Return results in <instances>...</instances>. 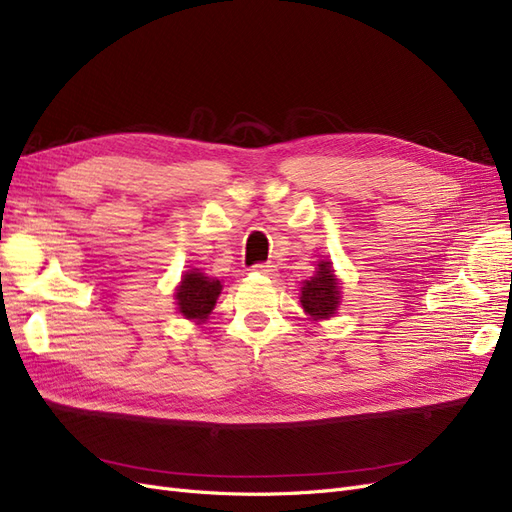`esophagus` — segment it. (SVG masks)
<instances>
[{"instance_id": "esophagus-1", "label": "esophagus", "mask_w": 512, "mask_h": 512, "mask_svg": "<svg viewBox=\"0 0 512 512\" xmlns=\"http://www.w3.org/2000/svg\"><path fill=\"white\" fill-rule=\"evenodd\" d=\"M253 272H259V274H268V276H272L276 270H274V266H270V263H255V266L251 268Z\"/></svg>"}]
</instances>
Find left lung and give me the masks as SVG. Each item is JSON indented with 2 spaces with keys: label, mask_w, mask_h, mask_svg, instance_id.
<instances>
[{
  "label": "left lung",
  "mask_w": 512,
  "mask_h": 512,
  "mask_svg": "<svg viewBox=\"0 0 512 512\" xmlns=\"http://www.w3.org/2000/svg\"><path fill=\"white\" fill-rule=\"evenodd\" d=\"M340 300V289H338V278L334 276L329 261H321L319 270L315 276H310L302 287V306L312 319H327L332 317Z\"/></svg>",
  "instance_id": "1"
}]
</instances>
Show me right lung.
<instances>
[{
    "mask_svg": "<svg viewBox=\"0 0 512 512\" xmlns=\"http://www.w3.org/2000/svg\"><path fill=\"white\" fill-rule=\"evenodd\" d=\"M221 293V280H214L204 276L197 270H189L183 276V283L176 289L178 310L183 312L187 319L202 321L210 315V310L217 304Z\"/></svg>",
    "mask_w": 512,
    "mask_h": 512,
    "instance_id": "add662e5",
    "label": "right lung"
}]
</instances>
